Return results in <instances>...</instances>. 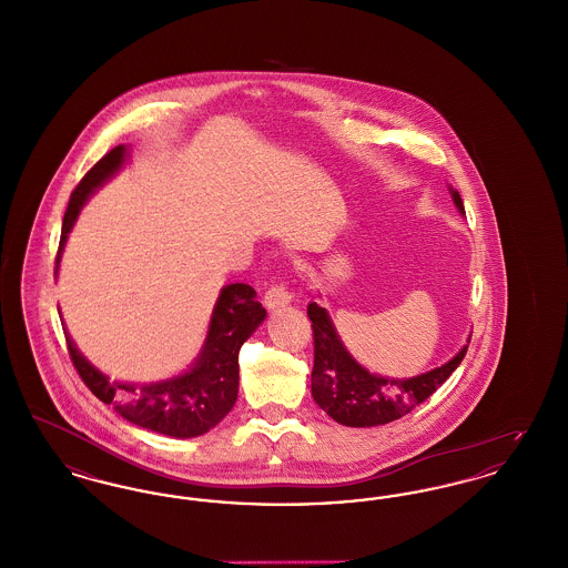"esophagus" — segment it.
<instances>
[{"instance_id":"34e87169","label":"esophagus","mask_w":568,"mask_h":568,"mask_svg":"<svg viewBox=\"0 0 568 568\" xmlns=\"http://www.w3.org/2000/svg\"><path fill=\"white\" fill-rule=\"evenodd\" d=\"M292 302V292L283 285V283H274L268 287L266 296H264V304L268 308H278V306H285Z\"/></svg>"}]
</instances>
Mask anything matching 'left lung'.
<instances>
[{
  "label": "left lung",
  "instance_id": "obj_1",
  "mask_svg": "<svg viewBox=\"0 0 568 568\" xmlns=\"http://www.w3.org/2000/svg\"><path fill=\"white\" fill-rule=\"evenodd\" d=\"M449 193L456 209L464 215V204L458 191L449 187ZM306 313L313 322L315 338V364L311 375L313 400L334 422L349 428H371L400 419L433 396L436 387L443 385L458 368L468 349V345H464L449 362L417 377H381L368 373L347 352L325 308L317 302H311Z\"/></svg>",
  "mask_w": 568,
  "mask_h": 568
}]
</instances>
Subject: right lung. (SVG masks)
Returning <instances> with one entry per match:
<instances>
[{
  "label": "right lung",
  "mask_w": 568,
  "mask_h": 568,
  "mask_svg": "<svg viewBox=\"0 0 568 568\" xmlns=\"http://www.w3.org/2000/svg\"><path fill=\"white\" fill-rule=\"evenodd\" d=\"M130 151L125 144L114 146L84 176L72 191L68 211L63 215L61 241L54 262V274L68 234L72 232L84 202L125 165ZM266 320V308L257 302V294L246 283H230L216 297L211 324L202 352L190 368L176 377L155 383H123L110 381L82 355L70 334L65 332L68 352L84 385L106 405L151 433L174 438H191L206 434L232 410L239 398V352L244 341Z\"/></svg>",
  "instance_id": "obj_1"
}]
</instances>
